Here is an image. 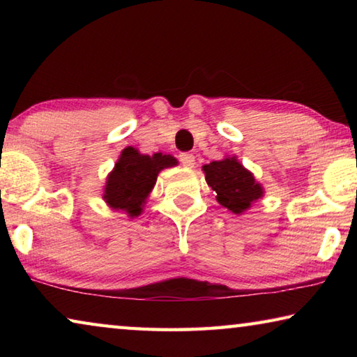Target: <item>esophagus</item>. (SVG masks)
I'll list each match as a JSON object with an SVG mask.
<instances>
[{"label": "esophagus", "instance_id": "1", "mask_svg": "<svg viewBox=\"0 0 357 357\" xmlns=\"http://www.w3.org/2000/svg\"><path fill=\"white\" fill-rule=\"evenodd\" d=\"M179 162H181V164H183L184 167L192 168L193 165H195V157H193V155L189 154V153H183V154H179Z\"/></svg>", "mask_w": 357, "mask_h": 357}]
</instances>
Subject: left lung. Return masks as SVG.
<instances>
[{
    "label": "left lung",
    "mask_w": 357,
    "mask_h": 357,
    "mask_svg": "<svg viewBox=\"0 0 357 357\" xmlns=\"http://www.w3.org/2000/svg\"><path fill=\"white\" fill-rule=\"evenodd\" d=\"M203 172L208 185L217 193L215 200L233 214H243L264 193L261 184L234 155L203 165Z\"/></svg>",
    "instance_id": "8db88e82"
}]
</instances>
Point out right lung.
<instances>
[{"label":"right lung","instance_id":"right-lung-1","mask_svg":"<svg viewBox=\"0 0 357 357\" xmlns=\"http://www.w3.org/2000/svg\"><path fill=\"white\" fill-rule=\"evenodd\" d=\"M178 160L170 154H140L135 148H126L108 174L104 200L114 211H124L130 219L143 213L149 192L164 168L174 167Z\"/></svg>","mask_w":357,"mask_h":357}]
</instances>
